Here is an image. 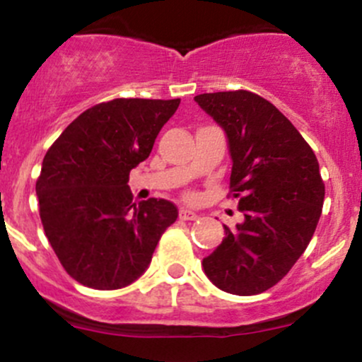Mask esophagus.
<instances>
[{
	"label": "esophagus",
	"mask_w": 362,
	"mask_h": 362,
	"mask_svg": "<svg viewBox=\"0 0 362 362\" xmlns=\"http://www.w3.org/2000/svg\"><path fill=\"white\" fill-rule=\"evenodd\" d=\"M197 213L194 210H189V208H180V218L182 220H196L197 218Z\"/></svg>",
	"instance_id": "34e87169"
}]
</instances>
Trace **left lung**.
<instances>
[{
    "label": "left lung",
    "instance_id": "obj_1",
    "mask_svg": "<svg viewBox=\"0 0 362 362\" xmlns=\"http://www.w3.org/2000/svg\"><path fill=\"white\" fill-rule=\"evenodd\" d=\"M227 136L230 189L245 220L203 258L222 291L258 295L279 283L309 246L325 203L314 151L291 121L251 91L194 97Z\"/></svg>",
    "mask_w": 362,
    "mask_h": 362
}]
</instances>
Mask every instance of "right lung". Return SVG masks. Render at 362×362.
I'll use <instances>...</instances> for the list:
<instances>
[{
    "mask_svg": "<svg viewBox=\"0 0 362 362\" xmlns=\"http://www.w3.org/2000/svg\"><path fill=\"white\" fill-rule=\"evenodd\" d=\"M180 98H116L79 114L53 142L36 182L45 234L60 264L93 290H119L147 271L171 201L132 203L130 171L149 158Z\"/></svg>",
    "mask_w": 362,
    "mask_h": 362,
    "instance_id": "right-lung-1",
    "label": "right lung"
}]
</instances>
